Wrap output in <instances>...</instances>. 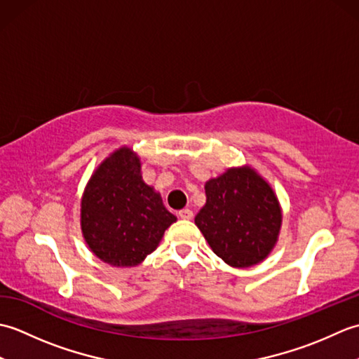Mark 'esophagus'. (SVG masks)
I'll list each match as a JSON object with an SVG mask.
<instances>
[{
	"instance_id": "34e87169",
	"label": "esophagus",
	"mask_w": 359,
	"mask_h": 359,
	"mask_svg": "<svg viewBox=\"0 0 359 359\" xmlns=\"http://www.w3.org/2000/svg\"><path fill=\"white\" fill-rule=\"evenodd\" d=\"M177 216H179L180 219H184V220H189V219H193V211L188 210V208L180 210V211L177 212Z\"/></svg>"
}]
</instances>
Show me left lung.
I'll use <instances>...</instances> for the list:
<instances>
[{
  "mask_svg": "<svg viewBox=\"0 0 359 359\" xmlns=\"http://www.w3.org/2000/svg\"><path fill=\"white\" fill-rule=\"evenodd\" d=\"M205 194L194 224L225 264L248 269L269 257L279 239L282 208L255 168H228L205 184Z\"/></svg>",
  "mask_w": 359,
  "mask_h": 359,
  "instance_id": "obj_1",
  "label": "left lung"
}]
</instances>
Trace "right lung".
<instances>
[{
    "label": "right lung",
    "instance_id": "right-lung-1",
    "mask_svg": "<svg viewBox=\"0 0 359 359\" xmlns=\"http://www.w3.org/2000/svg\"><path fill=\"white\" fill-rule=\"evenodd\" d=\"M177 217L142 179V162L121 147L90 175L81 196L80 225L89 250L112 266H135L154 251Z\"/></svg>",
    "mask_w": 359,
    "mask_h": 359
}]
</instances>
